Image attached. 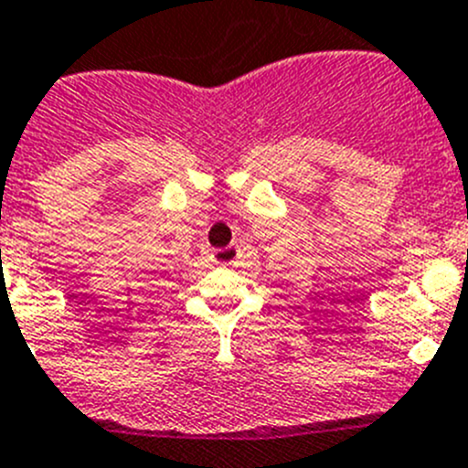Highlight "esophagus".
<instances>
[{
    "label": "esophagus",
    "instance_id": "obj_1",
    "mask_svg": "<svg viewBox=\"0 0 468 468\" xmlns=\"http://www.w3.org/2000/svg\"><path fill=\"white\" fill-rule=\"evenodd\" d=\"M238 259V250L235 247H224V250H214V263L230 265Z\"/></svg>",
    "mask_w": 468,
    "mask_h": 468
}]
</instances>
